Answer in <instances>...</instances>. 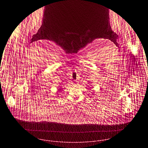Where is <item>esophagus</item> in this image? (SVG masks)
<instances>
[{
  "instance_id": "1",
  "label": "esophagus",
  "mask_w": 148,
  "mask_h": 148,
  "mask_svg": "<svg viewBox=\"0 0 148 148\" xmlns=\"http://www.w3.org/2000/svg\"><path fill=\"white\" fill-rule=\"evenodd\" d=\"M77 83H78V82H77V80H74V84H77Z\"/></svg>"
}]
</instances>
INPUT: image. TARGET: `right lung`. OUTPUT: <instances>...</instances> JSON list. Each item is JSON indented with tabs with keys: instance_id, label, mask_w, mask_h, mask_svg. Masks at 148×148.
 Here are the masks:
<instances>
[{
	"instance_id": "right-lung-1",
	"label": "right lung",
	"mask_w": 148,
	"mask_h": 148,
	"mask_svg": "<svg viewBox=\"0 0 148 148\" xmlns=\"http://www.w3.org/2000/svg\"><path fill=\"white\" fill-rule=\"evenodd\" d=\"M59 90H60V89H59Z\"/></svg>"
}]
</instances>
